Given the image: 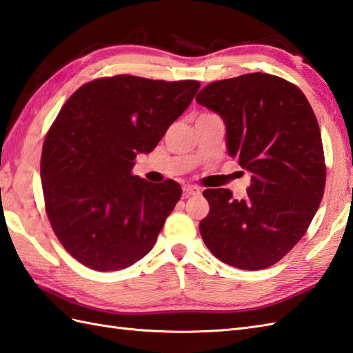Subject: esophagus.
Masks as SVG:
<instances>
[{
    "mask_svg": "<svg viewBox=\"0 0 353 353\" xmlns=\"http://www.w3.org/2000/svg\"><path fill=\"white\" fill-rule=\"evenodd\" d=\"M183 194H185L186 196L196 195V194H200V188L192 186V185H185V186H183Z\"/></svg>",
    "mask_w": 353,
    "mask_h": 353,
    "instance_id": "obj_1",
    "label": "esophagus"
}]
</instances>
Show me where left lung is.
I'll use <instances>...</instances> for the list:
<instances>
[{
    "label": "left lung",
    "instance_id": "obj_1",
    "mask_svg": "<svg viewBox=\"0 0 353 353\" xmlns=\"http://www.w3.org/2000/svg\"><path fill=\"white\" fill-rule=\"evenodd\" d=\"M196 102L219 114L227 152L251 173L242 200L224 188L206 190L209 215L200 234L224 263L259 270L281 260L314 218L326 167L321 129L301 90L268 73L215 81Z\"/></svg>",
    "mask_w": 353,
    "mask_h": 353
}]
</instances>
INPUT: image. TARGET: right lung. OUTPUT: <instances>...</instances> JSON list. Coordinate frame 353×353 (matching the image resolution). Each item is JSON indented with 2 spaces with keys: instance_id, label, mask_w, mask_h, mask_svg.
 I'll list each match as a JSON object with an SVG mask.
<instances>
[{
  "instance_id": "1",
  "label": "right lung",
  "mask_w": 353,
  "mask_h": 353,
  "mask_svg": "<svg viewBox=\"0 0 353 353\" xmlns=\"http://www.w3.org/2000/svg\"><path fill=\"white\" fill-rule=\"evenodd\" d=\"M199 81L117 75L90 81L64 103L45 138V208L63 247L84 266L125 269L153 248L182 195L174 180L132 174L191 105Z\"/></svg>"
}]
</instances>
